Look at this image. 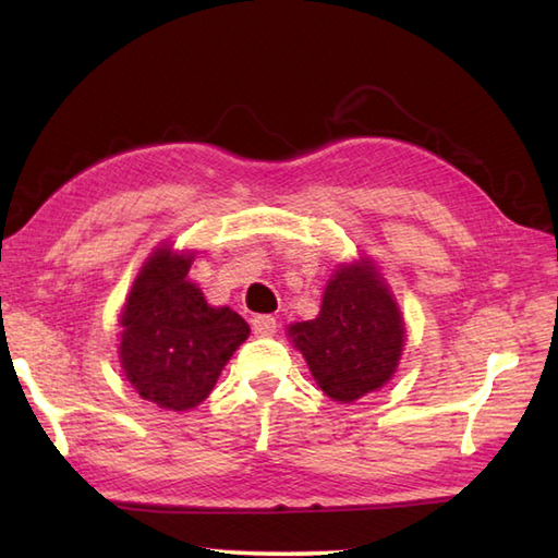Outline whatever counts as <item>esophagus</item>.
Returning a JSON list of instances; mask_svg holds the SVG:
<instances>
[{"mask_svg":"<svg viewBox=\"0 0 558 558\" xmlns=\"http://www.w3.org/2000/svg\"><path fill=\"white\" fill-rule=\"evenodd\" d=\"M250 325H253V332L257 337H269L277 332V320L271 315H255L253 320H250Z\"/></svg>","mask_w":558,"mask_h":558,"instance_id":"34e87169","label":"esophagus"}]
</instances>
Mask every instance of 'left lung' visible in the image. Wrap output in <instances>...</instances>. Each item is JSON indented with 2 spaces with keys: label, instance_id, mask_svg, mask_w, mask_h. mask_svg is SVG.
<instances>
[{
  "label": "left lung",
  "instance_id": "obj_1",
  "mask_svg": "<svg viewBox=\"0 0 558 558\" xmlns=\"http://www.w3.org/2000/svg\"><path fill=\"white\" fill-rule=\"evenodd\" d=\"M327 397L354 402L392 378L404 347V323L366 259L339 267L315 320L289 327Z\"/></svg>",
  "mask_w": 558,
  "mask_h": 558
}]
</instances>
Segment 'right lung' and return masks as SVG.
<instances>
[{"mask_svg": "<svg viewBox=\"0 0 558 558\" xmlns=\"http://www.w3.org/2000/svg\"><path fill=\"white\" fill-rule=\"evenodd\" d=\"M192 257L161 247L134 279L120 327V359L132 388L161 409L207 400L250 327L231 308H211L187 281Z\"/></svg>", "mask_w": 558, "mask_h": 558, "instance_id": "obj_1", "label": "right lung"}]
</instances>
